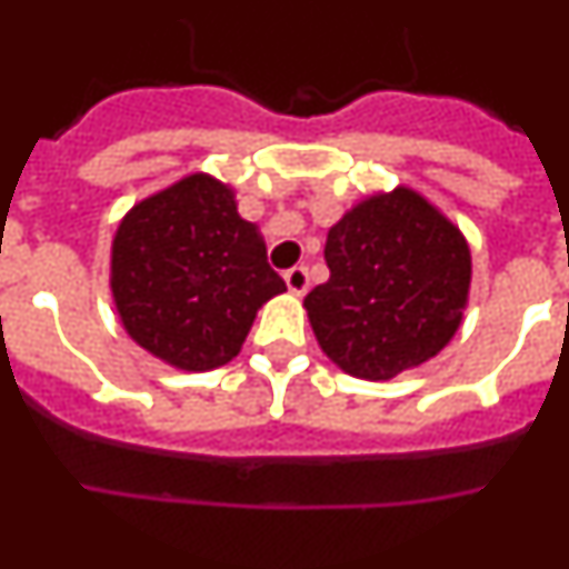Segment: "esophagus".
Listing matches in <instances>:
<instances>
[{
    "label": "esophagus",
    "mask_w": 569,
    "mask_h": 569,
    "mask_svg": "<svg viewBox=\"0 0 569 569\" xmlns=\"http://www.w3.org/2000/svg\"><path fill=\"white\" fill-rule=\"evenodd\" d=\"M284 281H288V290L290 293L301 296V293H308L310 288V276H308V268H290L288 273H284Z\"/></svg>",
    "instance_id": "34e87169"
}]
</instances>
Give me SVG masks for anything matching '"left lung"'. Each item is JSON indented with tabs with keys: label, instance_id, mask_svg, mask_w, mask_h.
<instances>
[{
	"label": "left lung",
	"instance_id": "left-lung-1",
	"mask_svg": "<svg viewBox=\"0 0 569 569\" xmlns=\"http://www.w3.org/2000/svg\"><path fill=\"white\" fill-rule=\"evenodd\" d=\"M330 279L305 296L321 350L356 379L387 381L433 359L461 325L470 248L410 188L370 196L330 228Z\"/></svg>",
	"mask_w": 569,
	"mask_h": 569
}]
</instances>
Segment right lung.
Listing matches in <instances>:
<instances>
[{
	"mask_svg": "<svg viewBox=\"0 0 569 569\" xmlns=\"http://www.w3.org/2000/svg\"><path fill=\"white\" fill-rule=\"evenodd\" d=\"M110 290L136 345L199 373L228 365L256 310L288 288L233 190L193 173L130 208L113 236Z\"/></svg>",
	"mask_w": 569,
	"mask_h": 569,
	"instance_id": "right-lung-1",
	"label": "right lung"
}]
</instances>
